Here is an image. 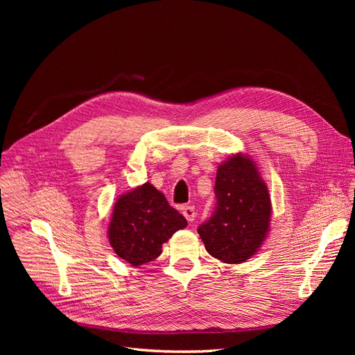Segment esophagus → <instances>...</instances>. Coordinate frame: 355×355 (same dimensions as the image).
<instances>
[{
  "instance_id": "34e87169",
  "label": "esophagus",
  "mask_w": 355,
  "mask_h": 355,
  "mask_svg": "<svg viewBox=\"0 0 355 355\" xmlns=\"http://www.w3.org/2000/svg\"><path fill=\"white\" fill-rule=\"evenodd\" d=\"M182 214H184L188 222H194L196 216H197L194 206H184V207H182Z\"/></svg>"
}]
</instances>
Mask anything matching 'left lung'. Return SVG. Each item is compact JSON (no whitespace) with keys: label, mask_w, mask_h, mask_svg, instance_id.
<instances>
[{"label":"left lung","mask_w":355,"mask_h":355,"mask_svg":"<svg viewBox=\"0 0 355 355\" xmlns=\"http://www.w3.org/2000/svg\"><path fill=\"white\" fill-rule=\"evenodd\" d=\"M216 206L198 227L206 250L225 263H241L259 249L270 228L271 200L250 158L231 157L218 167Z\"/></svg>","instance_id":"1"}]
</instances>
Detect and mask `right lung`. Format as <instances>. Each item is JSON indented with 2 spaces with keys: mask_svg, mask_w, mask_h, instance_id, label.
Segmentation results:
<instances>
[{
  "mask_svg": "<svg viewBox=\"0 0 355 355\" xmlns=\"http://www.w3.org/2000/svg\"><path fill=\"white\" fill-rule=\"evenodd\" d=\"M187 219L151 184H144L116 200L110 223V243L121 259L139 266L161 254L163 245Z\"/></svg>",
  "mask_w": 355,
  "mask_h": 355,
  "instance_id": "right-lung-1",
  "label": "right lung"
}]
</instances>
